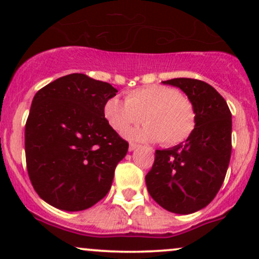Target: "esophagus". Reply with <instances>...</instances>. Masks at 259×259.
<instances>
[{
  "label": "esophagus",
  "instance_id": "34e87169",
  "mask_svg": "<svg viewBox=\"0 0 259 259\" xmlns=\"http://www.w3.org/2000/svg\"><path fill=\"white\" fill-rule=\"evenodd\" d=\"M138 146H139V145L135 144V143H130V144H129V150H130V151H134L135 149L138 148Z\"/></svg>",
  "mask_w": 259,
  "mask_h": 259
}]
</instances>
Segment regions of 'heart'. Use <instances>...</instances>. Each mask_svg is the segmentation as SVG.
<instances>
[{"instance_id":"1","label":"heart","mask_w":259,"mask_h":259,"mask_svg":"<svg viewBox=\"0 0 259 259\" xmlns=\"http://www.w3.org/2000/svg\"><path fill=\"white\" fill-rule=\"evenodd\" d=\"M126 101L111 98L104 105V117L119 134L133 125L145 121L143 126L127 134L140 142H159L177 145L185 142L195 127L193 104L174 88L151 85L126 94Z\"/></svg>"}]
</instances>
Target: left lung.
Wrapping results in <instances>:
<instances>
[{
	"instance_id": "left-lung-1",
	"label": "left lung",
	"mask_w": 259,
	"mask_h": 259,
	"mask_svg": "<svg viewBox=\"0 0 259 259\" xmlns=\"http://www.w3.org/2000/svg\"><path fill=\"white\" fill-rule=\"evenodd\" d=\"M179 88L195 110V127L184 143L155 151L145 177L149 194L164 209L190 214L207 207L221 189L232 153V114L223 96L204 81H163Z\"/></svg>"
}]
</instances>
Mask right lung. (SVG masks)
<instances>
[{
  "mask_svg": "<svg viewBox=\"0 0 259 259\" xmlns=\"http://www.w3.org/2000/svg\"><path fill=\"white\" fill-rule=\"evenodd\" d=\"M116 93L83 74L59 77L36 93L25 127L26 165L33 189L52 207L85 210L110 190L129 148L104 117Z\"/></svg>",
  "mask_w": 259,
  "mask_h": 259,
  "instance_id": "obj_1",
  "label": "right lung"
}]
</instances>
